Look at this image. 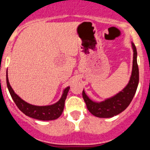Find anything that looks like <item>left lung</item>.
<instances>
[{
    "label": "left lung",
    "instance_id": "left-lung-1",
    "mask_svg": "<svg viewBox=\"0 0 150 150\" xmlns=\"http://www.w3.org/2000/svg\"><path fill=\"white\" fill-rule=\"evenodd\" d=\"M133 50V69L128 84L123 90L110 98L100 103L92 101L86 94L84 90L82 95L88 111L100 118H110L122 113L130 105L136 94L139 81V67L137 64V50L134 43L132 42Z\"/></svg>",
    "mask_w": 150,
    "mask_h": 150
}]
</instances>
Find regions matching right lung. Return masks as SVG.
Here are the masks:
<instances>
[{
  "label": "right lung",
  "instance_id": "add662e5",
  "mask_svg": "<svg viewBox=\"0 0 150 150\" xmlns=\"http://www.w3.org/2000/svg\"><path fill=\"white\" fill-rule=\"evenodd\" d=\"M6 84L8 89L9 91L11 98L15 103L16 105L18 108L25 114L28 117L36 120H42V121H49V120H54L59 118L62 115L64 108L65 100L67 96V93L69 90V87H67L64 90L63 94L60 100L55 104L51 105L45 106H36L30 105L22 100L17 94H15L14 90L10 86L8 79V75H6Z\"/></svg>",
  "mask_w": 150,
  "mask_h": 150
}]
</instances>
